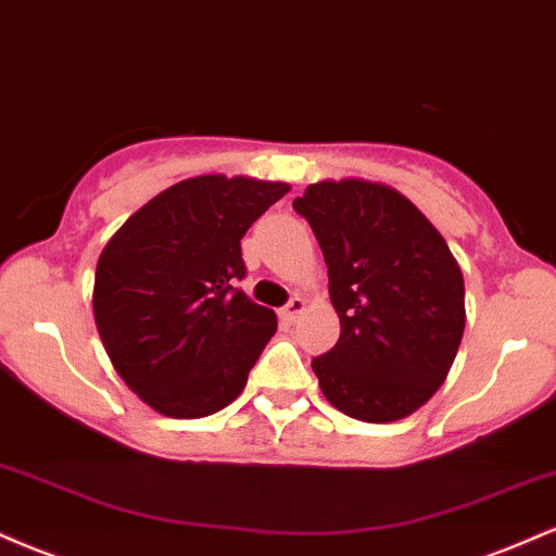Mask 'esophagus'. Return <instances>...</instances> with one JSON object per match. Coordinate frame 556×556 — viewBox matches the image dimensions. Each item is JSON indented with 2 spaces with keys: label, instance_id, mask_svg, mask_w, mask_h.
<instances>
[{
  "label": "esophagus",
  "instance_id": "1",
  "mask_svg": "<svg viewBox=\"0 0 556 556\" xmlns=\"http://www.w3.org/2000/svg\"><path fill=\"white\" fill-rule=\"evenodd\" d=\"M303 311H305V300L295 295V298H290V303H287L282 311H279V316H282V321H287V324H295Z\"/></svg>",
  "mask_w": 556,
  "mask_h": 556
}]
</instances>
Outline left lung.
<instances>
[{"label": "left lung", "instance_id": "8db88e82", "mask_svg": "<svg viewBox=\"0 0 556 556\" xmlns=\"http://www.w3.org/2000/svg\"><path fill=\"white\" fill-rule=\"evenodd\" d=\"M292 208L329 269L340 340L314 358L324 397L366 424L407 418L444 384L465 331V282L439 229L381 182L321 180Z\"/></svg>", "mask_w": 556, "mask_h": 556}]
</instances>
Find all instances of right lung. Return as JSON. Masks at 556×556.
Listing matches in <instances>:
<instances>
[{"label":"right lung","mask_w":556,"mask_h":556,"mask_svg":"<svg viewBox=\"0 0 556 556\" xmlns=\"http://www.w3.org/2000/svg\"><path fill=\"white\" fill-rule=\"evenodd\" d=\"M290 185L201 175L162 190L96 264L93 318L114 371L169 418L222 410L248 384L277 314L238 290L240 240Z\"/></svg>","instance_id":"right-lung-1"}]
</instances>
